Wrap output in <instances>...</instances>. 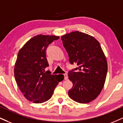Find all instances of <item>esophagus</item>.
I'll return each mask as SVG.
<instances>
[{"mask_svg":"<svg viewBox=\"0 0 123 123\" xmlns=\"http://www.w3.org/2000/svg\"><path fill=\"white\" fill-rule=\"evenodd\" d=\"M63 76H64V79L65 80H68V74L66 73H65L64 74H63Z\"/></svg>","mask_w":123,"mask_h":123,"instance_id":"esophagus-1","label":"esophagus"}]
</instances>
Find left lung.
I'll return each mask as SVG.
<instances>
[{"mask_svg": "<svg viewBox=\"0 0 123 123\" xmlns=\"http://www.w3.org/2000/svg\"><path fill=\"white\" fill-rule=\"evenodd\" d=\"M61 39L70 63L78 66L68 73L73 85L68 94L77 103H89L101 92L107 74V62L101 45L93 37L78 31L62 35Z\"/></svg>", "mask_w": 123, "mask_h": 123, "instance_id": "8db88e82", "label": "left lung"}]
</instances>
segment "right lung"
<instances>
[{
	"label": "right lung",
	"instance_id": "right-lung-1",
	"mask_svg": "<svg viewBox=\"0 0 123 123\" xmlns=\"http://www.w3.org/2000/svg\"><path fill=\"white\" fill-rule=\"evenodd\" d=\"M55 35H38L34 37L19 50L15 63L14 76L20 91L27 100L34 103H42L51 98L63 75H53L49 70L46 58L48 46Z\"/></svg>",
	"mask_w": 123,
	"mask_h": 123
}]
</instances>
